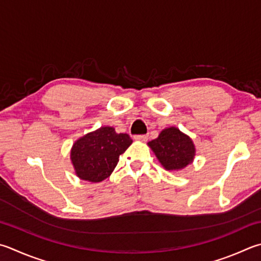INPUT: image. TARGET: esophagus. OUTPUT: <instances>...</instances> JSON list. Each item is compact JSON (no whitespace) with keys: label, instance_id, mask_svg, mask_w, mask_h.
Listing matches in <instances>:
<instances>
[{"label":"esophagus","instance_id":"esophagus-1","mask_svg":"<svg viewBox=\"0 0 261 261\" xmlns=\"http://www.w3.org/2000/svg\"><path fill=\"white\" fill-rule=\"evenodd\" d=\"M135 139L146 141L147 139H148V136H147V135H137V136H135Z\"/></svg>","mask_w":261,"mask_h":261}]
</instances>
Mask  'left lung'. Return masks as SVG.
Returning <instances> with one entry per match:
<instances>
[{
	"label": "left lung",
	"instance_id": "1",
	"mask_svg": "<svg viewBox=\"0 0 261 261\" xmlns=\"http://www.w3.org/2000/svg\"><path fill=\"white\" fill-rule=\"evenodd\" d=\"M149 147L167 170L178 171L193 162L195 147L188 136L177 127H168L158 138L148 143Z\"/></svg>",
	"mask_w": 261,
	"mask_h": 261
}]
</instances>
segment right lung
I'll list each match as a JSON object with an SVG mask.
<instances>
[{
  "instance_id": "right-lung-1",
  "label": "right lung",
  "mask_w": 261,
  "mask_h": 261,
  "mask_svg": "<svg viewBox=\"0 0 261 261\" xmlns=\"http://www.w3.org/2000/svg\"><path fill=\"white\" fill-rule=\"evenodd\" d=\"M131 144L129 135L116 134L111 126H102L82 137L70 151L76 174L91 182L102 181L111 176L120 155Z\"/></svg>"
}]
</instances>
